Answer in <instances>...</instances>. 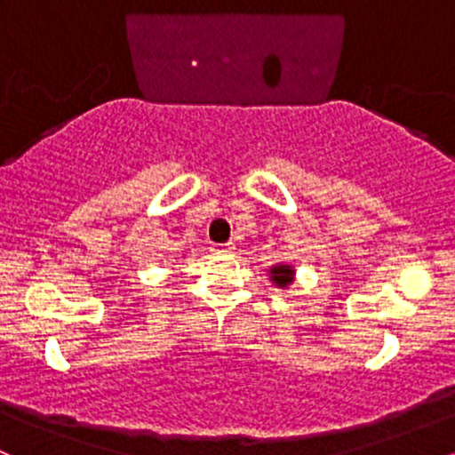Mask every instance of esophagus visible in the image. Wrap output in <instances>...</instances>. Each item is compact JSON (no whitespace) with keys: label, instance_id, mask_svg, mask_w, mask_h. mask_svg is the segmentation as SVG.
<instances>
[{"label":"esophagus","instance_id":"34e87169","mask_svg":"<svg viewBox=\"0 0 455 455\" xmlns=\"http://www.w3.org/2000/svg\"><path fill=\"white\" fill-rule=\"evenodd\" d=\"M212 251H214V254H232L234 245H232V243H228V245H214Z\"/></svg>","mask_w":455,"mask_h":455}]
</instances>
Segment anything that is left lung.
<instances>
[{"label": "left lung", "mask_w": 455, "mask_h": 455, "mask_svg": "<svg viewBox=\"0 0 455 455\" xmlns=\"http://www.w3.org/2000/svg\"><path fill=\"white\" fill-rule=\"evenodd\" d=\"M293 275H296V269L291 265H274L269 269L271 283L278 289H287L293 283Z\"/></svg>", "instance_id": "1"}]
</instances>
